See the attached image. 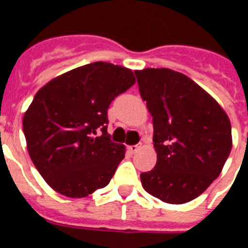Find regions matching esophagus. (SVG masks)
<instances>
[{
	"label": "esophagus",
	"mask_w": 248,
	"mask_h": 248,
	"mask_svg": "<svg viewBox=\"0 0 248 248\" xmlns=\"http://www.w3.org/2000/svg\"><path fill=\"white\" fill-rule=\"evenodd\" d=\"M140 144H135V145H128L127 149L130 151V153H136V152L139 151Z\"/></svg>",
	"instance_id": "obj_1"
}]
</instances>
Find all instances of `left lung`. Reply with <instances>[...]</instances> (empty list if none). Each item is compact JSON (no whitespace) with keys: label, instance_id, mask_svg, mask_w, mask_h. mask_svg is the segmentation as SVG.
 I'll return each mask as SVG.
<instances>
[{"label":"left lung","instance_id":"1","mask_svg":"<svg viewBox=\"0 0 248 248\" xmlns=\"http://www.w3.org/2000/svg\"><path fill=\"white\" fill-rule=\"evenodd\" d=\"M153 117L155 169L140 173L144 189L166 203L194 200L219 176L232 151L223 108L194 81L167 68L135 71Z\"/></svg>","mask_w":248,"mask_h":248}]
</instances>
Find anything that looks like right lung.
Returning a JSON list of instances; mask_svg holds the SVG:
<instances>
[{
	"instance_id": "1",
	"label": "right lung",
	"mask_w": 248,
	"mask_h": 248,
	"mask_svg": "<svg viewBox=\"0 0 248 248\" xmlns=\"http://www.w3.org/2000/svg\"><path fill=\"white\" fill-rule=\"evenodd\" d=\"M134 83L127 68L96 62L38 90L23 131L32 162L54 190L82 198L109 184L124 158V145L107 131L108 108Z\"/></svg>"
}]
</instances>
